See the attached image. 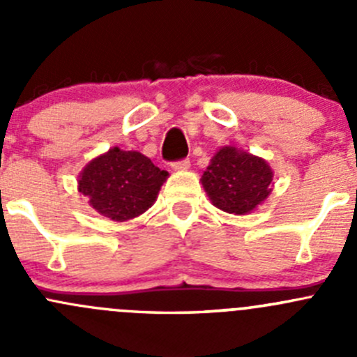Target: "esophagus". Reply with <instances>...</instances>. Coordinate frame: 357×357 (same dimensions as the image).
<instances>
[{"instance_id":"esophagus-1","label":"esophagus","mask_w":357,"mask_h":357,"mask_svg":"<svg viewBox=\"0 0 357 357\" xmlns=\"http://www.w3.org/2000/svg\"><path fill=\"white\" fill-rule=\"evenodd\" d=\"M172 169H174V171H186V169H190V158H181V160H176V162H172Z\"/></svg>"}]
</instances>
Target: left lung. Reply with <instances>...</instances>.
Segmentation results:
<instances>
[{
    "mask_svg": "<svg viewBox=\"0 0 357 357\" xmlns=\"http://www.w3.org/2000/svg\"><path fill=\"white\" fill-rule=\"evenodd\" d=\"M273 171L266 160L225 146L212 157L202 185L212 204L229 214H247L271 192Z\"/></svg>",
    "mask_w": 357,
    "mask_h": 357,
    "instance_id": "1",
    "label": "left lung"
}]
</instances>
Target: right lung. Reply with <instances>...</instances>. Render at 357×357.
<instances>
[{
	"mask_svg": "<svg viewBox=\"0 0 357 357\" xmlns=\"http://www.w3.org/2000/svg\"><path fill=\"white\" fill-rule=\"evenodd\" d=\"M167 176L149 157L115 146L86 165L79 178V192L102 215L128 221L152 207Z\"/></svg>",
	"mask_w": 357,
	"mask_h": 357,
	"instance_id": "obj_1",
	"label": "right lung"
}]
</instances>
